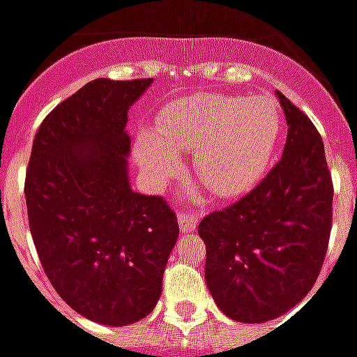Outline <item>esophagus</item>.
<instances>
[{
  "label": "esophagus",
  "mask_w": 357,
  "mask_h": 357,
  "mask_svg": "<svg viewBox=\"0 0 357 357\" xmlns=\"http://www.w3.org/2000/svg\"><path fill=\"white\" fill-rule=\"evenodd\" d=\"M178 222L183 233L195 231V229H197V225H199V218L195 216L191 210H181V212L178 214Z\"/></svg>",
  "instance_id": "esophagus-1"
}]
</instances>
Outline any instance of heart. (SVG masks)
Returning <instances> with one entry per match:
<instances>
[{
    "instance_id": "b5f03b06",
    "label": "heart",
    "mask_w": 357,
    "mask_h": 357,
    "mask_svg": "<svg viewBox=\"0 0 357 357\" xmlns=\"http://www.w3.org/2000/svg\"><path fill=\"white\" fill-rule=\"evenodd\" d=\"M156 132L145 130L135 143L141 168L156 185L179 172L178 151H195V176L210 193L229 199L247 193L268 170L281 114L266 97H185L158 114Z\"/></svg>"
}]
</instances>
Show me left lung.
Returning <instances> with one entry per match:
<instances>
[{"label":"left lung","mask_w":357,"mask_h":357,"mask_svg":"<svg viewBox=\"0 0 357 357\" xmlns=\"http://www.w3.org/2000/svg\"><path fill=\"white\" fill-rule=\"evenodd\" d=\"M283 156L241 201L199 224L204 279L218 307L241 323L287 314L312 291L333 225V179L319 132L281 91Z\"/></svg>","instance_id":"left-lung-1"}]
</instances>
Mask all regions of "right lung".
Masks as SVG:
<instances>
[{
  "instance_id": "right-lung-1",
  "label": "right lung",
  "mask_w": 357,
  "mask_h": 357,
  "mask_svg": "<svg viewBox=\"0 0 357 357\" xmlns=\"http://www.w3.org/2000/svg\"><path fill=\"white\" fill-rule=\"evenodd\" d=\"M151 78H97L59 102L36 133L24 195L45 275L74 312L130 325L155 310L176 245V212L128 181V110Z\"/></svg>"
}]
</instances>
